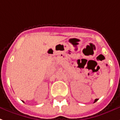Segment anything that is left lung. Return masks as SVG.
Listing matches in <instances>:
<instances>
[{"mask_svg": "<svg viewBox=\"0 0 120 120\" xmlns=\"http://www.w3.org/2000/svg\"><path fill=\"white\" fill-rule=\"evenodd\" d=\"M98 99H95V100H94V103H96V101H98Z\"/></svg>", "mask_w": 120, "mask_h": 120, "instance_id": "obj_1", "label": "left lung"}]
</instances>
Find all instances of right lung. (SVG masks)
Masks as SVG:
<instances>
[{"label":"right lung","mask_w":120,"mask_h":120,"mask_svg":"<svg viewBox=\"0 0 120 120\" xmlns=\"http://www.w3.org/2000/svg\"><path fill=\"white\" fill-rule=\"evenodd\" d=\"M23 102H24V101H23Z\"/></svg>","instance_id":"obj_1"}]
</instances>
